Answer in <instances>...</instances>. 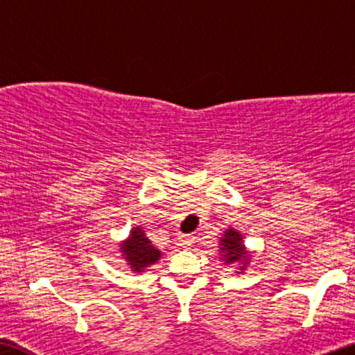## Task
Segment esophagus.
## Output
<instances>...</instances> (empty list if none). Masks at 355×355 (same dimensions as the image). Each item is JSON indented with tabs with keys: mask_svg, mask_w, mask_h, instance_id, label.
<instances>
[{
	"mask_svg": "<svg viewBox=\"0 0 355 355\" xmlns=\"http://www.w3.org/2000/svg\"><path fill=\"white\" fill-rule=\"evenodd\" d=\"M193 241H194L193 236H180V237H178V245L183 247V248L191 247Z\"/></svg>",
	"mask_w": 355,
	"mask_h": 355,
	"instance_id": "1",
	"label": "esophagus"
}]
</instances>
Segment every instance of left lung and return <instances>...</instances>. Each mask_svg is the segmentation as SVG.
I'll use <instances>...</instances> for the list:
<instances>
[{"label": "left lung", "mask_w": 355, "mask_h": 355, "mask_svg": "<svg viewBox=\"0 0 355 355\" xmlns=\"http://www.w3.org/2000/svg\"><path fill=\"white\" fill-rule=\"evenodd\" d=\"M220 258L226 264L241 263V271H244L248 264V257L245 255V245L242 242L239 231L230 228L225 231L223 237L220 239Z\"/></svg>", "instance_id": "left-lung-1"}]
</instances>
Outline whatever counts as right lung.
Masks as SVG:
<instances>
[{"label":"right lung","instance_id":"add662e5","mask_svg":"<svg viewBox=\"0 0 355 355\" xmlns=\"http://www.w3.org/2000/svg\"><path fill=\"white\" fill-rule=\"evenodd\" d=\"M121 253L134 272H144L148 266L155 264L161 258V252L151 244L146 232L140 226H135L129 237L121 244Z\"/></svg>","mask_w":355,"mask_h":355}]
</instances>
